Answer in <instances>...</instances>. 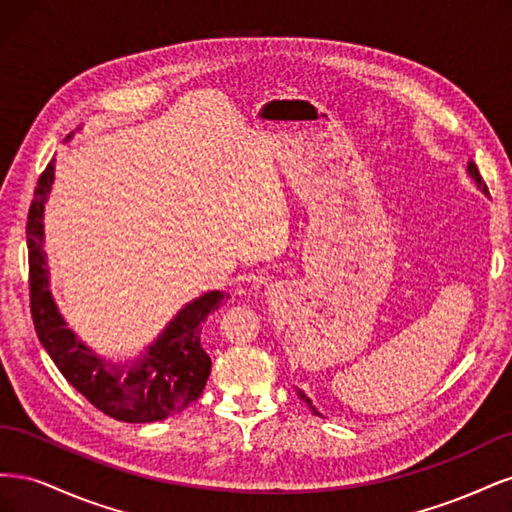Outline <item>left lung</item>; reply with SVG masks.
I'll list each match as a JSON object with an SVG mask.
<instances>
[{"label": "left lung", "mask_w": 512, "mask_h": 512, "mask_svg": "<svg viewBox=\"0 0 512 512\" xmlns=\"http://www.w3.org/2000/svg\"><path fill=\"white\" fill-rule=\"evenodd\" d=\"M468 173L472 175V179L478 183V188L480 190H483V192H487V185H485V181H483V177H480V173H478V168H476V164L474 162H468ZM299 395H301V399H305L307 401V404H309V399L299 391ZM309 406H312V404H309ZM314 410V414H318V410L316 408H312Z\"/></svg>", "instance_id": "obj_1"}]
</instances>
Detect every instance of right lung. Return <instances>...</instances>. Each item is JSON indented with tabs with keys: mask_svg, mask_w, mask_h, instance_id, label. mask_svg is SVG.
<instances>
[{
	"mask_svg": "<svg viewBox=\"0 0 512 512\" xmlns=\"http://www.w3.org/2000/svg\"><path fill=\"white\" fill-rule=\"evenodd\" d=\"M53 170V162L42 170L27 213L29 307L40 344L74 389L106 416L123 423H153L183 412L203 393L211 374V359L200 344L203 322L228 294L213 290L185 305L141 361L113 365L98 359L66 329L46 282L42 209Z\"/></svg>",
	"mask_w": 512,
	"mask_h": 512,
	"instance_id": "obj_1",
	"label": "right lung"
}]
</instances>
